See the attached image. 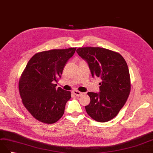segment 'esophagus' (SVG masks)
<instances>
[{"label": "esophagus", "instance_id": "1", "mask_svg": "<svg viewBox=\"0 0 153 153\" xmlns=\"http://www.w3.org/2000/svg\"><path fill=\"white\" fill-rule=\"evenodd\" d=\"M72 93L75 94L76 97H80V96H81L82 95L83 93H81V92H79V91H76V90H74V91H72Z\"/></svg>", "mask_w": 153, "mask_h": 153}]
</instances>
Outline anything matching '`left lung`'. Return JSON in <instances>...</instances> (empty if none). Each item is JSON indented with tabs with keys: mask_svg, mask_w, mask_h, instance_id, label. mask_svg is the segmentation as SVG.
Segmentation results:
<instances>
[{
	"mask_svg": "<svg viewBox=\"0 0 153 153\" xmlns=\"http://www.w3.org/2000/svg\"><path fill=\"white\" fill-rule=\"evenodd\" d=\"M81 58L86 60L93 77L100 78V92H88L90 104L87 114L96 121L104 123L115 117L125 104L131 89L130 76L126 60L120 53L102 48H79Z\"/></svg>",
	"mask_w": 153,
	"mask_h": 153,
	"instance_id": "obj_1",
	"label": "left lung"
}]
</instances>
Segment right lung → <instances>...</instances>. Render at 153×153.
<instances>
[{"instance_id": "obj_1", "label": "right lung", "mask_w": 153, "mask_h": 153, "mask_svg": "<svg viewBox=\"0 0 153 153\" xmlns=\"http://www.w3.org/2000/svg\"><path fill=\"white\" fill-rule=\"evenodd\" d=\"M76 48L51 49L39 52L28 62L19 81V91L23 104L34 119L53 124L64 114L70 91L55 84L61 77L67 61Z\"/></svg>"}]
</instances>
